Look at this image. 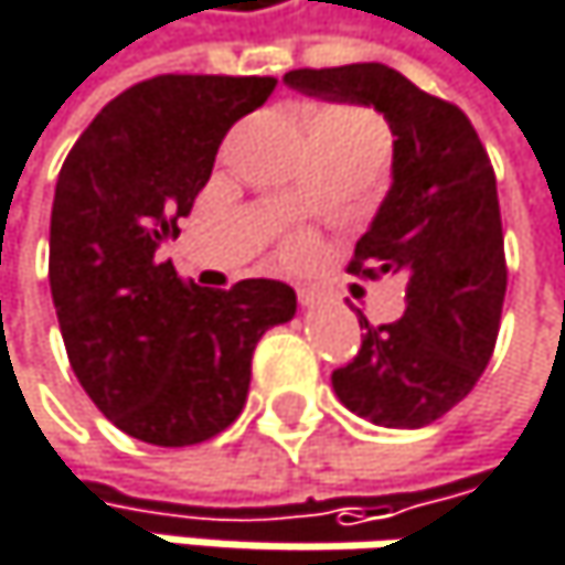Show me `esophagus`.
Here are the masks:
<instances>
[{"mask_svg":"<svg viewBox=\"0 0 565 565\" xmlns=\"http://www.w3.org/2000/svg\"><path fill=\"white\" fill-rule=\"evenodd\" d=\"M298 301H301V308H315V305H321V295L315 288H298Z\"/></svg>","mask_w":565,"mask_h":565,"instance_id":"obj_1","label":"esophagus"}]
</instances>
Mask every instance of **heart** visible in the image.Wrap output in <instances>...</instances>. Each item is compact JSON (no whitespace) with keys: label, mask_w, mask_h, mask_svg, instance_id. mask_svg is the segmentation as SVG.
Listing matches in <instances>:
<instances>
[{"label":"heart","mask_w":565,"mask_h":565,"mask_svg":"<svg viewBox=\"0 0 565 565\" xmlns=\"http://www.w3.org/2000/svg\"><path fill=\"white\" fill-rule=\"evenodd\" d=\"M321 118H344V121H371L367 115H358V111H324Z\"/></svg>","instance_id":"heart-1"}]
</instances>
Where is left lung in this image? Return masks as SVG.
<instances>
[{"mask_svg":"<svg viewBox=\"0 0 565 565\" xmlns=\"http://www.w3.org/2000/svg\"><path fill=\"white\" fill-rule=\"evenodd\" d=\"M285 85L384 115L391 188L354 247V274L404 280V318H361L358 358L331 374L338 401L377 424L417 430L457 407L490 364L507 295L497 178L470 118L381 62L295 68Z\"/></svg>","mask_w":565,"mask_h":565,"instance_id":"left-lung-1","label":"left lung"}]
</instances>
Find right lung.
<instances>
[{"mask_svg":"<svg viewBox=\"0 0 565 565\" xmlns=\"http://www.w3.org/2000/svg\"><path fill=\"white\" fill-rule=\"evenodd\" d=\"M274 85L257 75L138 82L92 118L58 171L49 285L62 341L92 404L135 440L191 447L231 427L260 334L298 311L285 280L207 291L158 260L221 138Z\"/></svg>","mask_w":565,"mask_h":565,"instance_id":"right-lung-1","label":"right lung"}]
</instances>
